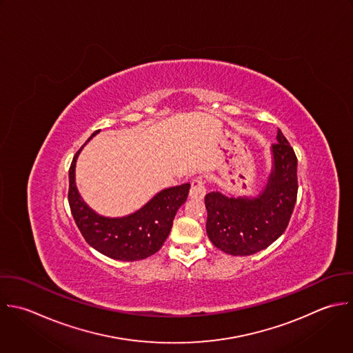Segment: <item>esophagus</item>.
<instances>
[{
	"mask_svg": "<svg viewBox=\"0 0 353 353\" xmlns=\"http://www.w3.org/2000/svg\"><path fill=\"white\" fill-rule=\"evenodd\" d=\"M206 194V188H205V181L202 177H195L191 181V190H190V196L192 199H202Z\"/></svg>",
	"mask_w": 353,
	"mask_h": 353,
	"instance_id": "34e87169",
	"label": "esophagus"
}]
</instances>
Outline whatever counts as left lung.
<instances>
[{
    "label": "left lung",
    "mask_w": 353,
    "mask_h": 353,
    "mask_svg": "<svg viewBox=\"0 0 353 353\" xmlns=\"http://www.w3.org/2000/svg\"><path fill=\"white\" fill-rule=\"evenodd\" d=\"M272 169L257 196L206 194V232L212 243L231 256H250L274 243L288 228L299 191L297 157L278 129L271 147Z\"/></svg>",
    "instance_id": "8db88e82"
}]
</instances>
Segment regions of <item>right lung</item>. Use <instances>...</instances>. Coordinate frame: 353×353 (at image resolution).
I'll return each instance as SVG.
<instances>
[{
  "label": "right lung",
  "mask_w": 353,
  "mask_h": 353,
  "mask_svg": "<svg viewBox=\"0 0 353 353\" xmlns=\"http://www.w3.org/2000/svg\"><path fill=\"white\" fill-rule=\"evenodd\" d=\"M99 132L96 130L88 141ZM81 150L72 158L68 170V203L85 241L101 254L121 261H137L157 253L172 230L179 208L187 201L190 184L162 190L129 216L104 217L92 210L77 190L75 162Z\"/></svg>",
  "instance_id": "obj_1"
}]
</instances>
